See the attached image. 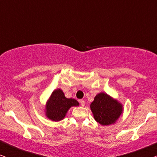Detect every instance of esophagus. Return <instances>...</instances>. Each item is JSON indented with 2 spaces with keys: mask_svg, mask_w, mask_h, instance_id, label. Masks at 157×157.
Returning a JSON list of instances; mask_svg holds the SVG:
<instances>
[{
  "mask_svg": "<svg viewBox=\"0 0 157 157\" xmlns=\"http://www.w3.org/2000/svg\"><path fill=\"white\" fill-rule=\"evenodd\" d=\"M79 103H80L81 106H84V105H85V101H83V99H81V100H79Z\"/></svg>",
  "mask_w": 157,
  "mask_h": 157,
  "instance_id": "34e87169",
  "label": "esophagus"
}]
</instances>
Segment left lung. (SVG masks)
Segmentation results:
<instances>
[{
  "label": "left lung",
  "mask_w": 157,
  "mask_h": 157,
  "mask_svg": "<svg viewBox=\"0 0 157 157\" xmlns=\"http://www.w3.org/2000/svg\"><path fill=\"white\" fill-rule=\"evenodd\" d=\"M90 107L94 119L101 125L114 123L122 112L121 105L104 93L96 95Z\"/></svg>",
  "instance_id": "8db88e82"
}]
</instances>
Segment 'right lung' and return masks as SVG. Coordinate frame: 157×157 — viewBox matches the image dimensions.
Here are the masks:
<instances>
[{"mask_svg":"<svg viewBox=\"0 0 157 157\" xmlns=\"http://www.w3.org/2000/svg\"><path fill=\"white\" fill-rule=\"evenodd\" d=\"M78 102L74 98H66L61 89L55 90L47 103V117L52 121H60L65 117L71 107L78 106Z\"/></svg>","mask_w":157,"mask_h":157,"instance_id":"right-lung-1","label":"right lung"}]
</instances>
